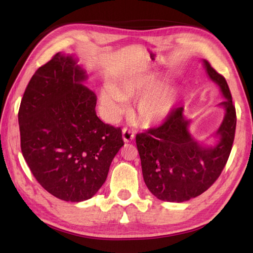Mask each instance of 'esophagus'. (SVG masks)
<instances>
[{
	"instance_id": "obj_1",
	"label": "esophagus",
	"mask_w": 253,
	"mask_h": 253,
	"mask_svg": "<svg viewBox=\"0 0 253 253\" xmlns=\"http://www.w3.org/2000/svg\"><path fill=\"white\" fill-rule=\"evenodd\" d=\"M123 139L125 142H130L133 140V139H135V133H133L130 129H128V128H124Z\"/></svg>"
}]
</instances>
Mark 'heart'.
<instances>
[{"label":"heart","mask_w":253,"mask_h":253,"mask_svg":"<svg viewBox=\"0 0 253 253\" xmlns=\"http://www.w3.org/2000/svg\"><path fill=\"white\" fill-rule=\"evenodd\" d=\"M159 84L157 79L149 77L125 83L121 87L103 89L100 92V103L105 116L109 120H115L124 110L123 100L137 98L150 92L139 101L137 120L143 126H153L163 122L176 104L177 93L170 88L158 89L151 92Z\"/></svg>","instance_id":"obj_1"}]
</instances>
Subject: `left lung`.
<instances>
[{
    "label": "left lung",
    "mask_w": 253,
    "mask_h": 253,
    "mask_svg": "<svg viewBox=\"0 0 253 253\" xmlns=\"http://www.w3.org/2000/svg\"><path fill=\"white\" fill-rule=\"evenodd\" d=\"M209 77L222 90L225 114L216 135L219 141L204 148L188 131L190 121L182 116V107L173 109L158 127L136 136L143 179L160 200L184 202L200 196L221 175L227 163L236 130V109L226 79L204 60Z\"/></svg>",
    "instance_id": "1"
}]
</instances>
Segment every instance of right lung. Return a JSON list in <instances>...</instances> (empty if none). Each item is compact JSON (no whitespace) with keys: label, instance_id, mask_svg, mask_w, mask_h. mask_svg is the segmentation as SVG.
Here are the masks:
<instances>
[{"label":"right lung","instance_id":"1","mask_svg":"<svg viewBox=\"0 0 253 253\" xmlns=\"http://www.w3.org/2000/svg\"><path fill=\"white\" fill-rule=\"evenodd\" d=\"M73 56L56 53L37 69L18 111L20 148L37 181L64 201L92 198L124 146L120 127L96 116V95Z\"/></svg>","mask_w":253,"mask_h":253}]
</instances>
